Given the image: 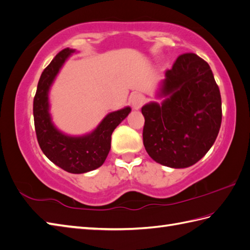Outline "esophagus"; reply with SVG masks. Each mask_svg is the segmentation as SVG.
Returning <instances> with one entry per match:
<instances>
[{"label":"esophagus","mask_w":250,"mask_h":250,"mask_svg":"<svg viewBox=\"0 0 250 250\" xmlns=\"http://www.w3.org/2000/svg\"><path fill=\"white\" fill-rule=\"evenodd\" d=\"M144 102H146V98H144V96L141 95V94H134V95L130 97V104L134 109L141 108Z\"/></svg>","instance_id":"1"}]
</instances>
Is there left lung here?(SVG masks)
<instances>
[{
	"mask_svg": "<svg viewBox=\"0 0 250 250\" xmlns=\"http://www.w3.org/2000/svg\"><path fill=\"white\" fill-rule=\"evenodd\" d=\"M157 97L144 104L143 144L149 157L170 168H187L212 147L221 125V97L209 65L184 53L166 70Z\"/></svg>",
	"mask_w": 250,
	"mask_h": 250,
	"instance_id": "1",
	"label": "left lung"
}]
</instances>
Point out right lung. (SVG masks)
Wrapping results in <instances>:
<instances>
[{"label":"right lung","instance_id":"right-lung-1","mask_svg":"<svg viewBox=\"0 0 250 250\" xmlns=\"http://www.w3.org/2000/svg\"><path fill=\"white\" fill-rule=\"evenodd\" d=\"M76 50L69 48L62 50L43 69L33 103V114L42 153L58 167L69 173L80 174L95 170L104 163L111 148V135L131 109L125 107L107 114L90 134L69 136L59 130L49 112V91L65 61Z\"/></svg>","mask_w":250,"mask_h":250}]
</instances>
